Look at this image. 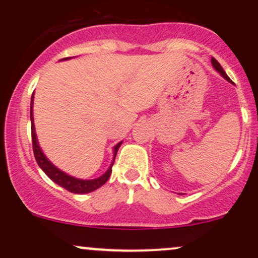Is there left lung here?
<instances>
[{"instance_id": "8db88e82", "label": "left lung", "mask_w": 258, "mask_h": 258, "mask_svg": "<svg viewBox=\"0 0 258 258\" xmlns=\"http://www.w3.org/2000/svg\"><path fill=\"white\" fill-rule=\"evenodd\" d=\"M211 63H212V65H214V68H215V69H216V70H217V72H218V73H220V74H221V75H222V76H223V78H224V79H226V80H228V81H230V82H232V80H230L229 78H228V75H227V74H226V73H224V70H223V69H222L221 64H220V63H218V61H217V60H216V59H215L214 57H212V59H211Z\"/></svg>"}]
</instances>
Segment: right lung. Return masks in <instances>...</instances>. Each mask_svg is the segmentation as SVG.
Masks as SVG:
<instances>
[{
  "label": "right lung",
  "instance_id": "obj_1",
  "mask_svg": "<svg viewBox=\"0 0 258 258\" xmlns=\"http://www.w3.org/2000/svg\"><path fill=\"white\" fill-rule=\"evenodd\" d=\"M68 59V58H64ZM32 98L34 96L31 97V110H30V119H31V138H32V150H34V155L35 159H36L38 166L42 168V171L47 176L51 178L53 182L57 183L58 185L63 186L64 189H67L68 191L70 193H75V194H86V193H90V191L96 190L98 189L99 186H102L106 180L109 179L111 174V167L114 165V162L111 164V166L109 167V170L103 174L102 177L96 179H92V180H82V179H78V178H74V177L68 176L64 172H61L60 170H58L57 167L53 166L51 162L46 159V156L43 155V153L41 152L40 147L37 144V139H36V135H35V126H34V119H32ZM121 146V143L115 146V155H116L117 150Z\"/></svg>",
  "mask_w": 258,
  "mask_h": 258
}]
</instances>
